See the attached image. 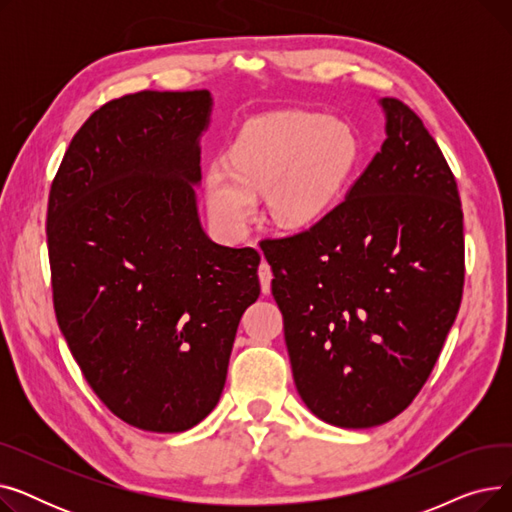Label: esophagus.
I'll return each mask as SVG.
<instances>
[{
  "instance_id": "obj_1",
  "label": "esophagus",
  "mask_w": 512,
  "mask_h": 512,
  "mask_svg": "<svg viewBox=\"0 0 512 512\" xmlns=\"http://www.w3.org/2000/svg\"><path fill=\"white\" fill-rule=\"evenodd\" d=\"M257 274H259V282H261V290H263V294H267L272 290V278H274V274H272V267H270V263H267L265 259H261V263H259V270H257Z\"/></svg>"
}]
</instances>
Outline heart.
Here are the masks:
<instances>
[{"label":"heart","mask_w":512,"mask_h":512,"mask_svg":"<svg viewBox=\"0 0 512 512\" xmlns=\"http://www.w3.org/2000/svg\"><path fill=\"white\" fill-rule=\"evenodd\" d=\"M357 147L351 130L307 112H276L249 120L230 147V167L207 174L209 209L226 230L240 232L257 209L259 188L272 186V211L288 226L315 222L346 172Z\"/></svg>","instance_id":"heart-1"}]
</instances>
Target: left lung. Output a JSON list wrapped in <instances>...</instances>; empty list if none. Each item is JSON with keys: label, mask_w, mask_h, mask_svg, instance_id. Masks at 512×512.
I'll return each mask as SVG.
<instances>
[{"label": "left lung", "mask_w": 512, "mask_h": 512, "mask_svg": "<svg viewBox=\"0 0 512 512\" xmlns=\"http://www.w3.org/2000/svg\"><path fill=\"white\" fill-rule=\"evenodd\" d=\"M386 141L311 228L261 245L292 378L326 423L363 429L405 411L459 313V188L421 118L384 97Z\"/></svg>", "instance_id": "obj_1"}]
</instances>
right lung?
<instances>
[{
  "instance_id": "1",
  "label": "right lung",
  "mask_w": 512,
  "mask_h": 512,
  "mask_svg": "<svg viewBox=\"0 0 512 512\" xmlns=\"http://www.w3.org/2000/svg\"><path fill=\"white\" fill-rule=\"evenodd\" d=\"M209 91H141L78 128L51 182L53 311L85 380L155 434L218 405L238 321L259 297V253L215 245L193 184Z\"/></svg>"
}]
</instances>
